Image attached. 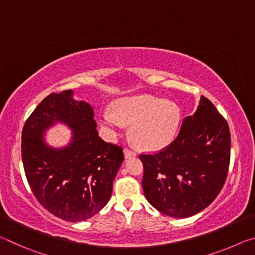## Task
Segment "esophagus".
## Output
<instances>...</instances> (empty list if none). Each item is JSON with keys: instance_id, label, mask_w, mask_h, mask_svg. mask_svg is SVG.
<instances>
[{"instance_id": "1", "label": "esophagus", "mask_w": 255, "mask_h": 255, "mask_svg": "<svg viewBox=\"0 0 255 255\" xmlns=\"http://www.w3.org/2000/svg\"><path fill=\"white\" fill-rule=\"evenodd\" d=\"M124 155H125V158H130V157H133V156H136V153L135 152H132V150H129V149H125L124 150Z\"/></svg>"}]
</instances>
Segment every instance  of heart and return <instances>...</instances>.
Instances as JSON below:
<instances>
[{
	"mask_svg": "<svg viewBox=\"0 0 255 255\" xmlns=\"http://www.w3.org/2000/svg\"><path fill=\"white\" fill-rule=\"evenodd\" d=\"M111 112L100 116L106 130L116 135L124 125H131L133 144L145 150H158L174 139L181 122V110L175 102L141 94L119 99Z\"/></svg>",
	"mask_w": 255,
	"mask_h": 255,
	"instance_id": "heart-1",
	"label": "heart"
}]
</instances>
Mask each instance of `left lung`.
Listing matches in <instances>:
<instances>
[{
    "label": "left lung",
    "instance_id": "obj_1",
    "mask_svg": "<svg viewBox=\"0 0 255 255\" xmlns=\"http://www.w3.org/2000/svg\"><path fill=\"white\" fill-rule=\"evenodd\" d=\"M231 155L227 122L208 99L200 98L182 122L176 139L152 155H140L145 197L155 209L187 218L208 207L225 183Z\"/></svg>",
    "mask_w": 255,
    "mask_h": 255
}]
</instances>
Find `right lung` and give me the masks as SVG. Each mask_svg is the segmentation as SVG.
<instances>
[{
  "label": "right lung",
  "mask_w": 255,
  "mask_h": 255,
  "mask_svg": "<svg viewBox=\"0 0 255 255\" xmlns=\"http://www.w3.org/2000/svg\"><path fill=\"white\" fill-rule=\"evenodd\" d=\"M66 90L46 97L22 129L21 152L25 176L42 207L66 222H82L98 214L112 193L124 161L122 147L98 135L93 107ZM71 130L70 141L51 146L45 132L56 124Z\"/></svg>",
  "instance_id": "1"
}]
</instances>
